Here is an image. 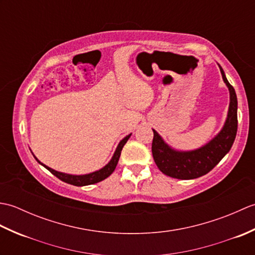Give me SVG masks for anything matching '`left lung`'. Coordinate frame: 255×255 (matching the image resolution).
I'll return each instance as SVG.
<instances>
[{"label":"left lung","mask_w":255,"mask_h":255,"mask_svg":"<svg viewBox=\"0 0 255 255\" xmlns=\"http://www.w3.org/2000/svg\"><path fill=\"white\" fill-rule=\"evenodd\" d=\"M219 69L230 93L228 115L223 129L209 142L192 151L172 149L152 129V155L156 166L163 174L178 180H193L203 176L219 163L234 144L238 129V100L234 86L227 80L223 68L219 66Z\"/></svg>","instance_id":"1"}]
</instances>
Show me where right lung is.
Instances as JSON below:
<instances>
[{
  "mask_svg": "<svg viewBox=\"0 0 255 255\" xmlns=\"http://www.w3.org/2000/svg\"><path fill=\"white\" fill-rule=\"evenodd\" d=\"M131 136L130 134H128V136L125 137L119 144L117 145L115 153H114L113 158L111 159V161L108 162V163L104 166L102 167L101 170L99 171H95V172H92L89 173V174H84V175H72V174H67V173H62V172H58L56 170L51 169V167L45 165L44 163H41V162L38 160L36 156L35 159L37 160V162L39 164H41L42 166H45L48 171H50L53 175L57 176L59 180H61L62 182H66L68 184H71V185H75V186H85V185H91V184H95V183H99L103 180H105L108 176H110L112 173L115 171L116 169V165L118 163V160H119V156H121L122 153V150L124 148L125 143L128 141L129 137Z\"/></svg>",
  "mask_w": 255,
  "mask_h": 255,
  "instance_id": "1",
  "label": "right lung"
}]
</instances>
